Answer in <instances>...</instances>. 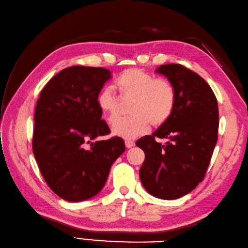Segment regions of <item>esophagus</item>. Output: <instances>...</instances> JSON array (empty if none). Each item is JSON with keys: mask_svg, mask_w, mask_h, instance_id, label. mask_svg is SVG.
I'll use <instances>...</instances> for the list:
<instances>
[{"mask_svg": "<svg viewBox=\"0 0 248 248\" xmlns=\"http://www.w3.org/2000/svg\"><path fill=\"white\" fill-rule=\"evenodd\" d=\"M124 143H125V147L126 148H132V147L135 146V142L132 141V140H125Z\"/></svg>", "mask_w": 248, "mask_h": 248, "instance_id": "1", "label": "esophagus"}]
</instances>
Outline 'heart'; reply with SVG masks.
Wrapping results in <instances>:
<instances>
[{
	"instance_id": "b5f03b06",
	"label": "heart",
	"mask_w": 248,
	"mask_h": 248,
	"mask_svg": "<svg viewBox=\"0 0 248 248\" xmlns=\"http://www.w3.org/2000/svg\"><path fill=\"white\" fill-rule=\"evenodd\" d=\"M115 88L120 100L110 88H105L97 96V105L107 122L114 124L120 116L121 103L132 100L129 107L131 116L113 125V133L116 136L133 140L143 135L150 124L154 126L164 124L174 111L176 93L173 84L164 78H154L140 68L123 72L115 82Z\"/></svg>"
}]
</instances>
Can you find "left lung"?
<instances>
[{"instance_id":"left-lung-1","label":"left lung","mask_w":248,"mask_h":248,"mask_svg":"<svg viewBox=\"0 0 248 248\" xmlns=\"http://www.w3.org/2000/svg\"><path fill=\"white\" fill-rule=\"evenodd\" d=\"M156 72L173 84L176 102L164 124L136 141L145 152L140 176L153 197L175 200L204 180L217 141V101L209 84L182 64L160 65ZM157 138L169 141L162 145Z\"/></svg>"}]
</instances>
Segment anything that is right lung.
Instances as JSON below:
<instances>
[{
  "label": "right lung",
  "mask_w": 248,
  "mask_h": 248,
  "mask_svg": "<svg viewBox=\"0 0 248 248\" xmlns=\"http://www.w3.org/2000/svg\"><path fill=\"white\" fill-rule=\"evenodd\" d=\"M111 72L103 67L64 68L43 88L34 111L32 152L48 187L68 202L93 198L111 166L124 152L123 138L110 134L97 96Z\"/></svg>",
  "instance_id": "add662e5"
}]
</instances>
